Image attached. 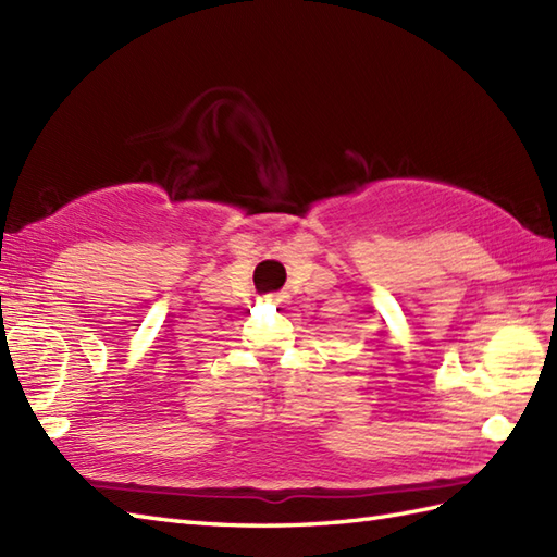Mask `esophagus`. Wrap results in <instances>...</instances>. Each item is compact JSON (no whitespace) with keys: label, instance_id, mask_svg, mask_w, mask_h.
Returning <instances> with one entry per match:
<instances>
[{"label":"esophagus","instance_id":"34e87169","mask_svg":"<svg viewBox=\"0 0 557 557\" xmlns=\"http://www.w3.org/2000/svg\"><path fill=\"white\" fill-rule=\"evenodd\" d=\"M268 301H280L277 294H272V297H268Z\"/></svg>","mask_w":557,"mask_h":557}]
</instances>
